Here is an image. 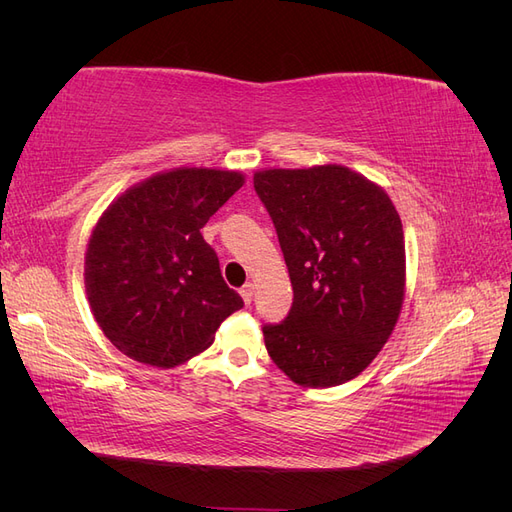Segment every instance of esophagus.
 Instances as JSON below:
<instances>
[{
	"instance_id": "esophagus-1",
	"label": "esophagus",
	"mask_w": 512,
	"mask_h": 512,
	"mask_svg": "<svg viewBox=\"0 0 512 512\" xmlns=\"http://www.w3.org/2000/svg\"><path fill=\"white\" fill-rule=\"evenodd\" d=\"M239 292H241V297H243L245 305H250V303H252V297H254V284L247 282Z\"/></svg>"
}]
</instances>
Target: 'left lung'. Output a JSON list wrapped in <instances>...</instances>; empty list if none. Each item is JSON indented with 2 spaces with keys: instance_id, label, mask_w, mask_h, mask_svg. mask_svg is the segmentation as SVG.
Instances as JSON below:
<instances>
[{
  "instance_id": "1",
  "label": "left lung",
  "mask_w": 512,
  "mask_h": 512,
  "mask_svg": "<svg viewBox=\"0 0 512 512\" xmlns=\"http://www.w3.org/2000/svg\"><path fill=\"white\" fill-rule=\"evenodd\" d=\"M292 282V307L262 324L273 363L297 384L329 389L359 376L393 333L404 301L406 245L382 188L337 164L254 175Z\"/></svg>"
}]
</instances>
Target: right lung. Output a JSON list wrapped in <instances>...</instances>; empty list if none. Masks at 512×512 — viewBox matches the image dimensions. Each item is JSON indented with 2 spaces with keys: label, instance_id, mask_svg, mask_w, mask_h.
Masks as SVG:
<instances>
[{
  "label": "right lung",
  "instance_id": "1",
  "mask_svg": "<svg viewBox=\"0 0 512 512\" xmlns=\"http://www.w3.org/2000/svg\"><path fill=\"white\" fill-rule=\"evenodd\" d=\"M243 185L235 170L179 168L119 196L85 256L87 299L104 335L130 359L175 367L213 344L243 307L200 235Z\"/></svg>",
  "mask_w": 512,
  "mask_h": 512
}]
</instances>
